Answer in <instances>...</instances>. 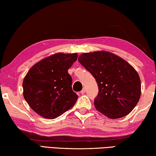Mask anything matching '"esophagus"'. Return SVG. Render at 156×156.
<instances>
[{
    "label": "esophagus",
    "instance_id": "34e87169",
    "mask_svg": "<svg viewBox=\"0 0 156 156\" xmlns=\"http://www.w3.org/2000/svg\"><path fill=\"white\" fill-rule=\"evenodd\" d=\"M80 93H81V95H83V94L86 93V88H83V90H81V91L80 92Z\"/></svg>",
    "mask_w": 156,
    "mask_h": 156
}]
</instances>
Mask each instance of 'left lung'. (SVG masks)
<instances>
[{
  "instance_id": "8db88e82",
  "label": "left lung",
  "mask_w": 156,
  "mask_h": 156,
  "mask_svg": "<svg viewBox=\"0 0 156 156\" xmlns=\"http://www.w3.org/2000/svg\"><path fill=\"white\" fill-rule=\"evenodd\" d=\"M78 61L96 80L99 93L95 108L110 119L124 117L133 111L141 95V81L133 66L108 51L81 54Z\"/></svg>"
}]
</instances>
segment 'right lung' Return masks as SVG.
Segmentation results:
<instances>
[{
    "label": "right lung",
    "instance_id": "1",
    "mask_svg": "<svg viewBox=\"0 0 156 156\" xmlns=\"http://www.w3.org/2000/svg\"><path fill=\"white\" fill-rule=\"evenodd\" d=\"M77 57V53H55L28 70L23 81V95L41 117L55 119L75 105L78 96L73 90L68 70Z\"/></svg>",
    "mask_w": 156,
    "mask_h": 156
}]
</instances>
